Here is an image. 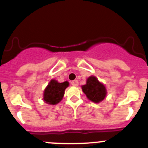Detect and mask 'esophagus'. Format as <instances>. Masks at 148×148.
Instances as JSON below:
<instances>
[{
    "mask_svg": "<svg viewBox=\"0 0 148 148\" xmlns=\"http://www.w3.org/2000/svg\"><path fill=\"white\" fill-rule=\"evenodd\" d=\"M71 84H72L73 86H78L79 82L77 79H75V80H73V81H71Z\"/></svg>",
    "mask_w": 148,
    "mask_h": 148,
    "instance_id": "obj_1",
    "label": "esophagus"
}]
</instances>
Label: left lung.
I'll list each match as a JSON object with an SVG mask.
<instances>
[{"instance_id": "8db88e82", "label": "left lung", "mask_w": 148, "mask_h": 148, "mask_svg": "<svg viewBox=\"0 0 148 148\" xmlns=\"http://www.w3.org/2000/svg\"><path fill=\"white\" fill-rule=\"evenodd\" d=\"M82 91L89 100L94 103H99L105 98L106 90L105 86L97 79L95 77H90L85 85H83Z\"/></svg>"}]
</instances>
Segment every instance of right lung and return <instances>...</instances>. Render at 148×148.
I'll return each instance as SVG.
<instances>
[{
	"mask_svg": "<svg viewBox=\"0 0 148 148\" xmlns=\"http://www.w3.org/2000/svg\"><path fill=\"white\" fill-rule=\"evenodd\" d=\"M69 86L68 82L59 83L51 80L44 91V101L51 105H56L63 98L65 89Z\"/></svg>",
	"mask_w": 148,
	"mask_h": 148,
	"instance_id": "obj_1",
	"label": "right lung"
}]
</instances>
